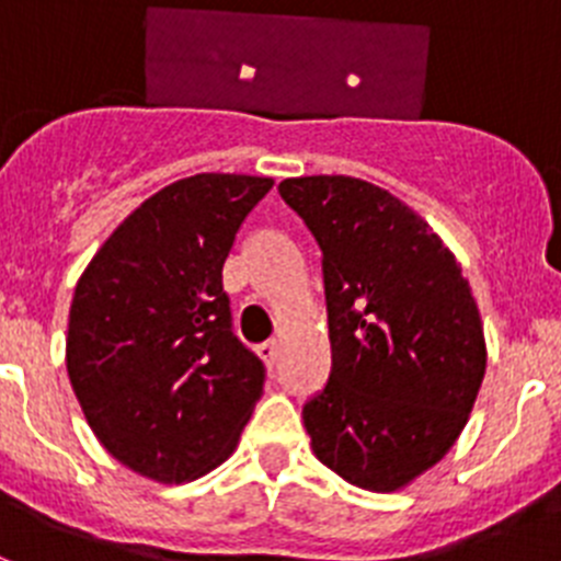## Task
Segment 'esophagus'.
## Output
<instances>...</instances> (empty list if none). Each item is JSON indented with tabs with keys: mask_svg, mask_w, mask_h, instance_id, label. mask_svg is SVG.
I'll use <instances>...</instances> for the list:
<instances>
[{
	"mask_svg": "<svg viewBox=\"0 0 561 561\" xmlns=\"http://www.w3.org/2000/svg\"><path fill=\"white\" fill-rule=\"evenodd\" d=\"M277 351H280L277 340H266V342H261V345H257V356H261V359H264L270 368L277 362Z\"/></svg>",
	"mask_w": 561,
	"mask_h": 561,
	"instance_id": "obj_1",
	"label": "esophagus"
}]
</instances>
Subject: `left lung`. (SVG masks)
<instances>
[{"instance_id": "8db88e82", "label": "left lung", "mask_w": 561, "mask_h": 561, "mask_svg": "<svg viewBox=\"0 0 561 561\" xmlns=\"http://www.w3.org/2000/svg\"><path fill=\"white\" fill-rule=\"evenodd\" d=\"M323 250L331 374L304 404L311 449L368 492H396L453 447L485 340L469 280L419 213L354 176L277 185Z\"/></svg>"}]
</instances>
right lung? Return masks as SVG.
<instances>
[{
    "label": "right lung",
    "mask_w": 561,
    "mask_h": 561,
    "mask_svg": "<svg viewBox=\"0 0 561 561\" xmlns=\"http://www.w3.org/2000/svg\"><path fill=\"white\" fill-rule=\"evenodd\" d=\"M275 185L196 173L153 193L89 261L69 306L67 374L108 455L157 483L225 463L264 393L232 334L221 270Z\"/></svg>",
    "instance_id": "obj_1"
}]
</instances>
